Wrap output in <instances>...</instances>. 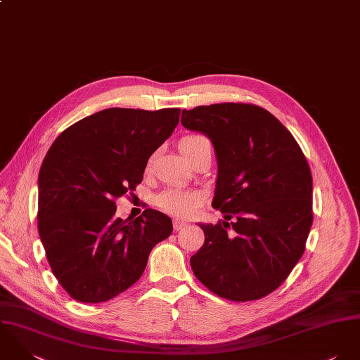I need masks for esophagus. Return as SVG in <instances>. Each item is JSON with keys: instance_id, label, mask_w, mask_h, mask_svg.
<instances>
[{"instance_id": "1", "label": "esophagus", "mask_w": 360, "mask_h": 360, "mask_svg": "<svg viewBox=\"0 0 360 360\" xmlns=\"http://www.w3.org/2000/svg\"><path fill=\"white\" fill-rule=\"evenodd\" d=\"M184 226H186V221H182V219H178V218L174 219V229H175V231H179V229H182Z\"/></svg>"}]
</instances>
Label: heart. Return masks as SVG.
Listing matches in <instances>:
<instances>
[{
    "mask_svg": "<svg viewBox=\"0 0 360 360\" xmlns=\"http://www.w3.org/2000/svg\"><path fill=\"white\" fill-rule=\"evenodd\" d=\"M206 141L203 136H188L184 138L179 143V150L184 157L189 155L191 151ZM203 195L198 191H185V189H168L157 198V205L161 210L176 217L192 216L196 209L202 205Z\"/></svg>",
    "mask_w": 360,
    "mask_h": 360,
    "instance_id": "obj_1",
    "label": "heart"
}]
</instances>
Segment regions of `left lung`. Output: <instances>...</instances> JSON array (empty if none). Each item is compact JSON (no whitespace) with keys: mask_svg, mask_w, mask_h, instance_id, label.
<instances>
[{"mask_svg":"<svg viewBox=\"0 0 360 360\" xmlns=\"http://www.w3.org/2000/svg\"><path fill=\"white\" fill-rule=\"evenodd\" d=\"M181 124L213 143L212 205L224 213L216 225L199 224L205 243L191 257L192 270L221 297L260 299L287 280L303 255L313 222L309 164L287 128L257 105H200L184 110Z\"/></svg>","mask_w":360,"mask_h":360,"instance_id":"left-lung-1","label":"left lung"}]
</instances>
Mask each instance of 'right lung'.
Returning a JSON list of instances; mask_svg holds the SVG:
<instances>
[{
	"mask_svg": "<svg viewBox=\"0 0 360 360\" xmlns=\"http://www.w3.org/2000/svg\"><path fill=\"white\" fill-rule=\"evenodd\" d=\"M179 108H107L65 129L39 172V233L51 270L73 299L100 303L132 287L171 218L146 209L115 216V199L143 179L150 155L179 122Z\"/></svg>",
	"mask_w": 360,
	"mask_h": 360,
	"instance_id": "add662e5",
	"label": "right lung"
}]
</instances>
